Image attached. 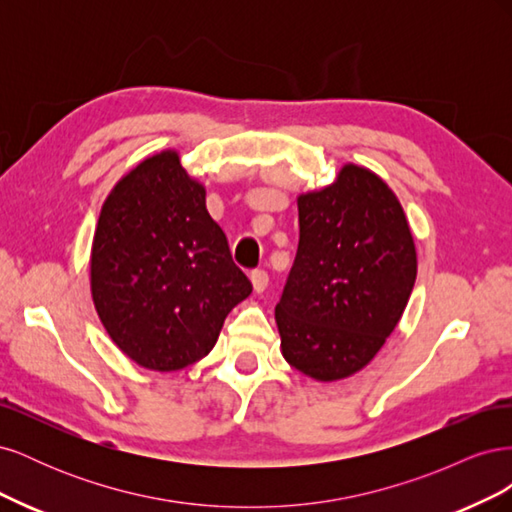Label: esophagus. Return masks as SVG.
<instances>
[{"mask_svg":"<svg viewBox=\"0 0 512 512\" xmlns=\"http://www.w3.org/2000/svg\"><path fill=\"white\" fill-rule=\"evenodd\" d=\"M250 280H252V286H254L256 292H265L267 286H269V275H267L265 269H254L252 275H250Z\"/></svg>","mask_w":512,"mask_h":512,"instance_id":"1","label":"esophagus"}]
</instances>
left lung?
<instances>
[{"label":"left lung","instance_id":"left-lung-1","mask_svg":"<svg viewBox=\"0 0 512 512\" xmlns=\"http://www.w3.org/2000/svg\"><path fill=\"white\" fill-rule=\"evenodd\" d=\"M299 250L275 322L284 359L333 382L361 371L404 314L416 247L397 196L376 173L346 164L299 196Z\"/></svg>","mask_w":512,"mask_h":512}]
</instances>
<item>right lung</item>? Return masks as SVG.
<instances>
[{
	"instance_id": "obj_1",
	"label": "right lung",
	"mask_w": 512,
	"mask_h": 512,
	"mask_svg": "<svg viewBox=\"0 0 512 512\" xmlns=\"http://www.w3.org/2000/svg\"><path fill=\"white\" fill-rule=\"evenodd\" d=\"M252 282L179 153L143 160L104 200L91 245V297L117 348L153 371L203 359Z\"/></svg>"
}]
</instances>
